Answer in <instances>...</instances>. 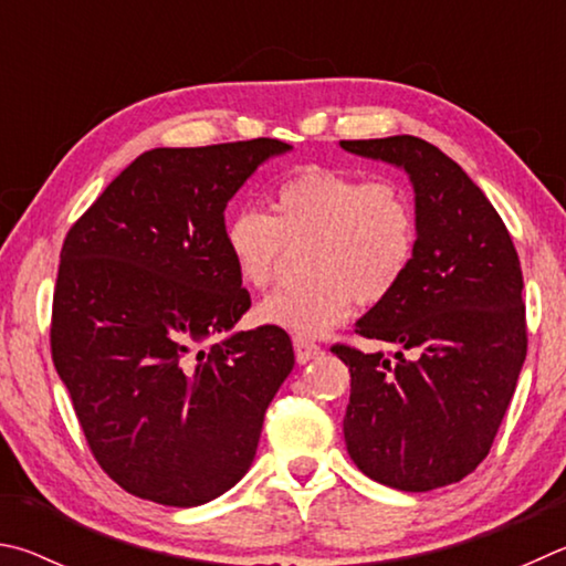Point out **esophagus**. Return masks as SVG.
Masks as SVG:
<instances>
[{"label": "esophagus", "instance_id": "1", "mask_svg": "<svg viewBox=\"0 0 566 566\" xmlns=\"http://www.w3.org/2000/svg\"><path fill=\"white\" fill-rule=\"evenodd\" d=\"M293 348H295V360L298 363H311V360H315L318 358V355H323V348L321 345H315L313 340H308V338H293Z\"/></svg>", "mask_w": 566, "mask_h": 566}]
</instances>
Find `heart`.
Listing matches in <instances>:
<instances>
[{"label": "heart", "mask_w": 566, "mask_h": 566, "mask_svg": "<svg viewBox=\"0 0 566 566\" xmlns=\"http://www.w3.org/2000/svg\"><path fill=\"white\" fill-rule=\"evenodd\" d=\"M226 245L241 281L271 285L301 248L305 275L258 305L263 325L323 335L348 318L355 301L382 303L410 273L418 251V211L395 178L308 166L277 184L268 213L241 208L226 221Z\"/></svg>", "instance_id": "obj_1"}]
</instances>
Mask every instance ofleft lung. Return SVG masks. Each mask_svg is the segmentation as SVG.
I'll return each mask as SVG.
<instances>
[{"instance_id":"obj_1","label":"left lung","mask_w":566,"mask_h":566,"mask_svg":"<svg viewBox=\"0 0 566 566\" xmlns=\"http://www.w3.org/2000/svg\"><path fill=\"white\" fill-rule=\"evenodd\" d=\"M340 146L405 168L418 211L410 273L355 328L415 358L331 348L350 368L345 444L375 482L444 488L488 458L517 388L527 355L520 255L488 196L438 146L408 134Z\"/></svg>"}]
</instances>
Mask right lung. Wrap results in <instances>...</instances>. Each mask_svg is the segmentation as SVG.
I'll return each instance as SVG.
<instances>
[{
	"label": "right lung",
	"mask_w": 566,
	"mask_h": 566,
	"mask_svg": "<svg viewBox=\"0 0 566 566\" xmlns=\"http://www.w3.org/2000/svg\"><path fill=\"white\" fill-rule=\"evenodd\" d=\"M277 138L154 148L69 228L52 305V360L96 462L168 507L231 490L255 458L293 370L273 325L218 340L251 308L223 211Z\"/></svg>",
	"instance_id": "1"
}]
</instances>
